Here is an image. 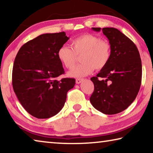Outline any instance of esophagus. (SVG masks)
Wrapping results in <instances>:
<instances>
[{
	"mask_svg": "<svg viewBox=\"0 0 153 153\" xmlns=\"http://www.w3.org/2000/svg\"><path fill=\"white\" fill-rule=\"evenodd\" d=\"M82 81H83V78H77L76 80V84H80Z\"/></svg>",
	"mask_w": 153,
	"mask_h": 153,
	"instance_id": "obj_1",
	"label": "esophagus"
}]
</instances>
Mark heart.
Segmentation results:
<instances>
[{"mask_svg": "<svg viewBox=\"0 0 153 153\" xmlns=\"http://www.w3.org/2000/svg\"><path fill=\"white\" fill-rule=\"evenodd\" d=\"M71 48L62 46L57 51V57L65 67L71 69L80 56L81 63L69 72V76L81 77L92 74L94 69L100 70L107 65L111 56V48L108 41L92 33H85L74 38Z\"/></svg>", "mask_w": 153, "mask_h": 153, "instance_id": "1", "label": "heart"}]
</instances>
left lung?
Wrapping results in <instances>:
<instances>
[{"label":"left lung","mask_w":153,"mask_h":153,"mask_svg":"<svg viewBox=\"0 0 153 153\" xmlns=\"http://www.w3.org/2000/svg\"><path fill=\"white\" fill-rule=\"evenodd\" d=\"M92 27L102 31L109 40L111 56L107 65L91 77L94 90L90 100L96 109L114 115L126 109L135 100L142 80V62L132 41L114 27Z\"/></svg>","instance_id":"1"}]
</instances>
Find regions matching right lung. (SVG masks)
Here are the masks:
<instances>
[{
	"instance_id": "obj_1",
	"label": "right lung",
	"mask_w": 153,
	"mask_h": 153,
	"mask_svg": "<svg viewBox=\"0 0 153 153\" xmlns=\"http://www.w3.org/2000/svg\"><path fill=\"white\" fill-rule=\"evenodd\" d=\"M69 38L64 32L40 35L24 44L15 56L13 90L25 111L38 119L56 115L76 84L74 78L56 79L65 74L57 51Z\"/></svg>"
}]
</instances>
